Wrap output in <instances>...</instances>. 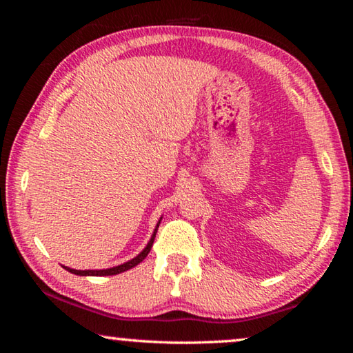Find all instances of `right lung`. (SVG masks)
I'll use <instances>...</instances> for the list:
<instances>
[{
  "instance_id": "obj_1",
  "label": "right lung",
  "mask_w": 353,
  "mask_h": 353,
  "mask_svg": "<svg viewBox=\"0 0 353 353\" xmlns=\"http://www.w3.org/2000/svg\"><path fill=\"white\" fill-rule=\"evenodd\" d=\"M160 221H162V218L159 219L157 225H155L154 234H152V236H151V240H149V243L146 244V248L143 249L139 255L134 256L132 260H129V261H126V263H123V265H118V266H113V268H107V270H85V271H81V270H71V268H68V266H62V268H65V270H67V271H68V272H71V274H76V276H98V277H104V276H117V274H119V272H124V271H128V270H132L134 266H137V265H139V263H141L143 260L146 259V255L149 254V250H151V248H152V243H154V238H155V234H157V229H159Z\"/></svg>"
}]
</instances>
